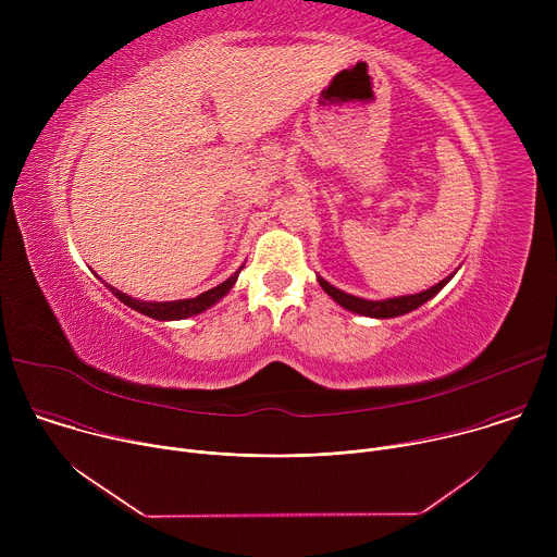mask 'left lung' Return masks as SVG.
I'll return each instance as SVG.
<instances>
[{
  "label": "left lung",
  "instance_id": "left-lung-1",
  "mask_svg": "<svg viewBox=\"0 0 557 557\" xmlns=\"http://www.w3.org/2000/svg\"><path fill=\"white\" fill-rule=\"evenodd\" d=\"M454 277V273L445 280H441L436 286L423 290V293H417V295H401V297H389V299H363V297H355V295H348L344 290H339L337 286L329 284L324 277L317 275V282H320V286L339 304L344 306L346 310H352L357 314H363V317H374V320H389V317H399V314H406L419 306H423L428 299H432L449 280Z\"/></svg>",
  "mask_w": 557,
  "mask_h": 557
}]
</instances>
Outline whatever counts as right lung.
I'll return each mask as SVG.
<instances>
[{"label": "right lung", "mask_w": 557, "mask_h": 557, "mask_svg": "<svg viewBox=\"0 0 557 557\" xmlns=\"http://www.w3.org/2000/svg\"><path fill=\"white\" fill-rule=\"evenodd\" d=\"M245 267L237 269L228 280H224L222 284H218L215 288L211 290H205L200 293L198 297H191V299H176V301H140V299H134L121 290H116L114 286H108L125 306L151 317V320H158V322H174V320H187V317H194L207 308H211L215 301H220L235 284L237 275H240Z\"/></svg>", "instance_id": "add662e5"}]
</instances>
